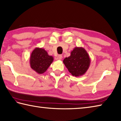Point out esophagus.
<instances>
[{
    "mask_svg": "<svg viewBox=\"0 0 121 121\" xmlns=\"http://www.w3.org/2000/svg\"><path fill=\"white\" fill-rule=\"evenodd\" d=\"M62 59V55H59L58 56H57V59L58 60H61V59Z\"/></svg>",
    "mask_w": 121,
    "mask_h": 121,
    "instance_id": "esophagus-1",
    "label": "esophagus"
}]
</instances>
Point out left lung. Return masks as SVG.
<instances>
[{
	"mask_svg": "<svg viewBox=\"0 0 121 121\" xmlns=\"http://www.w3.org/2000/svg\"><path fill=\"white\" fill-rule=\"evenodd\" d=\"M63 63L73 76L81 77L86 73L90 67L91 59L88 53L82 47H75L70 56L65 58Z\"/></svg>",
	"mask_w": 121,
	"mask_h": 121,
	"instance_id": "obj_1",
	"label": "left lung"
}]
</instances>
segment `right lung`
Returning a JSON list of instances; mask_svg holds the SVG:
<instances>
[{
	"label": "right lung",
	"mask_w": 121,
	"mask_h": 121,
	"mask_svg": "<svg viewBox=\"0 0 121 121\" xmlns=\"http://www.w3.org/2000/svg\"><path fill=\"white\" fill-rule=\"evenodd\" d=\"M29 61L32 69L38 74H42L52 63L53 57L42 48H35L31 54Z\"/></svg>",
	"instance_id": "obj_1"
}]
</instances>
